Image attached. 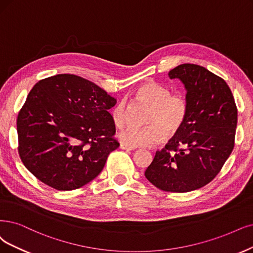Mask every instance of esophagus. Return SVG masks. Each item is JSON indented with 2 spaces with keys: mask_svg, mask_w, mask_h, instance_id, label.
Returning <instances> with one entry per match:
<instances>
[{
  "mask_svg": "<svg viewBox=\"0 0 253 253\" xmlns=\"http://www.w3.org/2000/svg\"><path fill=\"white\" fill-rule=\"evenodd\" d=\"M120 148H121V149H123V150H127V151L134 150V148H133V147H129V146L125 145V144H121V145H120Z\"/></svg>",
  "mask_w": 253,
  "mask_h": 253,
  "instance_id": "1",
  "label": "esophagus"
}]
</instances>
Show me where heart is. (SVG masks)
Masks as SVG:
<instances>
[{
  "mask_svg": "<svg viewBox=\"0 0 253 253\" xmlns=\"http://www.w3.org/2000/svg\"><path fill=\"white\" fill-rule=\"evenodd\" d=\"M136 97L152 106L146 128L128 127L118 134L120 141L129 147H149L165 141L167 130L173 133L182 127L189 114V102L184 96L171 95L170 89L156 82H147L139 86ZM110 117L117 127H123L127 120L125 100L111 108Z\"/></svg>",
  "mask_w": 253,
  "mask_h": 253,
  "instance_id": "1",
  "label": "heart"
}]
</instances>
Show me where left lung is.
I'll use <instances>...</instances> for the list:
<instances>
[{"mask_svg": "<svg viewBox=\"0 0 253 253\" xmlns=\"http://www.w3.org/2000/svg\"><path fill=\"white\" fill-rule=\"evenodd\" d=\"M169 77L184 85L189 114L145 176L160 190L185 193L211 182L225 164L235 146L238 109L227 83L200 65L180 64Z\"/></svg>", "mask_w": 253, "mask_h": 253, "instance_id": "1", "label": "left lung"}]
</instances>
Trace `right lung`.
I'll use <instances>...</instances> for the list:
<instances>
[{
	"label": "right lung",
	"mask_w": 253,
	"mask_h": 253,
	"mask_svg": "<svg viewBox=\"0 0 253 253\" xmlns=\"http://www.w3.org/2000/svg\"><path fill=\"white\" fill-rule=\"evenodd\" d=\"M117 100L93 82L59 74L37 82L18 112V153L37 179L72 191L101 173L120 144L109 109Z\"/></svg>",
	"instance_id": "1"
}]
</instances>
